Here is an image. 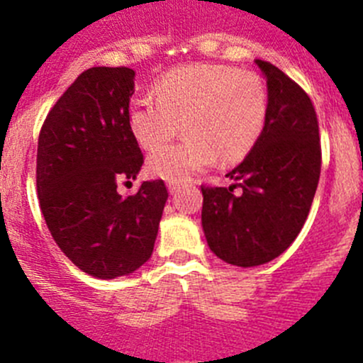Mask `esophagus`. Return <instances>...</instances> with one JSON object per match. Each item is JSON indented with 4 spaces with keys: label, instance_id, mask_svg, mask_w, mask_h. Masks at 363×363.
<instances>
[{
    "label": "esophagus",
    "instance_id": "1",
    "mask_svg": "<svg viewBox=\"0 0 363 363\" xmlns=\"http://www.w3.org/2000/svg\"><path fill=\"white\" fill-rule=\"evenodd\" d=\"M179 189H181V182H168V191L174 195V193H177Z\"/></svg>",
    "mask_w": 363,
    "mask_h": 363
}]
</instances>
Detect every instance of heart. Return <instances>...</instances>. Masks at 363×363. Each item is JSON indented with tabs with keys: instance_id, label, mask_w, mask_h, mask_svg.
I'll return each instance as SVG.
<instances>
[{
	"instance_id": "heart-1",
	"label": "heart",
	"mask_w": 363,
	"mask_h": 363,
	"mask_svg": "<svg viewBox=\"0 0 363 363\" xmlns=\"http://www.w3.org/2000/svg\"><path fill=\"white\" fill-rule=\"evenodd\" d=\"M156 96L131 100L128 124L144 149L173 138L182 122L186 138L149 156V170L170 182H184L221 158L250 155L269 116V94L256 73L221 65L172 69L156 82Z\"/></svg>"
}]
</instances>
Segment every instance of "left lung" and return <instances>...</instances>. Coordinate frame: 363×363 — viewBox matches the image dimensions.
Here are the masks:
<instances>
[{"mask_svg": "<svg viewBox=\"0 0 363 363\" xmlns=\"http://www.w3.org/2000/svg\"><path fill=\"white\" fill-rule=\"evenodd\" d=\"M256 65L269 93L265 130L242 163L226 174L233 181L230 188L202 186L208 247L237 267L263 265L290 247L309 214L321 170L311 98L269 61Z\"/></svg>", "mask_w": 363, "mask_h": 363, "instance_id": "obj_1", "label": "left lung"}]
</instances>
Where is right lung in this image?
Returning a JSON list of instances; mask_svg holds the SVG:
<instances>
[{
    "instance_id": "add662e5",
    "label": "right lung",
    "mask_w": 363,
    "mask_h": 363,
    "mask_svg": "<svg viewBox=\"0 0 363 363\" xmlns=\"http://www.w3.org/2000/svg\"><path fill=\"white\" fill-rule=\"evenodd\" d=\"M133 80L126 67L86 69L38 137L36 189L50 235L73 265L100 279L128 276L151 258L168 199L161 179L135 195L117 193L144 163L128 124Z\"/></svg>"
}]
</instances>
